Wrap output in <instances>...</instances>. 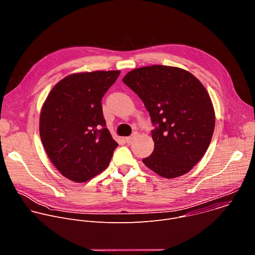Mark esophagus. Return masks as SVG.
Returning <instances> with one entry per match:
<instances>
[{
    "label": "esophagus",
    "instance_id": "esophagus-1",
    "mask_svg": "<svg viewBox=\"0 0 255 255\" xmlns=\"http://www.w3.org/2000/svg\"><path fill=\"white\" fill-rule=\"evenodd\" d=\"M134 137H135V134H133L132 136H129V137H126L125 138V141L127 142V143H129V142H131L133 139H134Z\"/></svg>",
    "mask_w": 255,
    "mask_h": 255
}]
</instances>
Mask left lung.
Here are the masks:
<instances>
[{
    "mask_svg": "<svg viewBox=\"0 0 255 255\" xmlns=\"http://www.w3.org/2000/svg\"><path fill=\"white\" fill-rule=\"evenodd\" d=\"M144 103L155 127L154 149L143 163L165 178L189 172L206 153L215 127V111L202 83L179 67L135 68L123 78Z\"/></svg>",
    "mask_w": 255,
    "mask_h": 255,
    "instance_id": "8db88e82",
    "label": "left lung"
}]
</instances>
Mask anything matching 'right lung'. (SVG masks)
Returning a JSON list of instances; mask_svg holds the SVG:
<instances>
[{"instance_id": "1", "label": "right lung", "mask_w": 255, "mask_h": 255, "mask_svg": "<svg viewBox=\"0 0 255 255\" xmlns=\"http://www.w3.org/2000/svg\"><path fill=\"white\" fill-rule=\"evenodd\" d=\"M120 70L65 77L48 94L40 113L43 147L66 178L84 183L107 168L118 143L106 128L102 99Z\"/></svg>"}]
</instances>
